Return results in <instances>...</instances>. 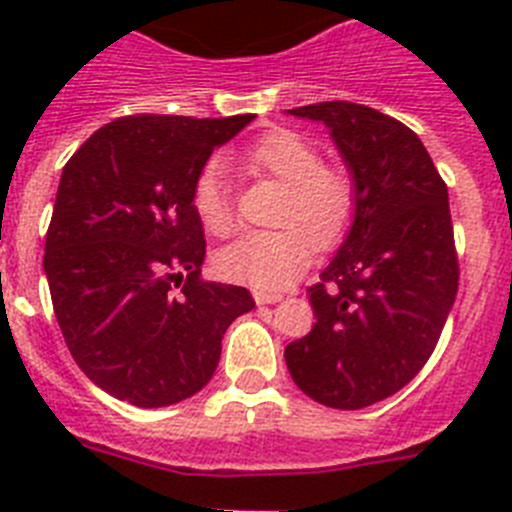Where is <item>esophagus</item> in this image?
<instances>
[{"label":"esophagus","mask_w":512,"mask_h":512,"mask_svg":"<svg viewBox=\"0 0 512 512\" xmlns=\"http://www.w3.org/2000/svg\"><path fill=\"white\" fill-rule=\"evenodd\" d=\"M253 300H256V305H274V302L282 300V295H279V292H264V289H256V292H253Z\"/></svg>","instance_id":"obj_1"}]
</instances>
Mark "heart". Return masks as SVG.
<instances>
[{
  "mask_svg": "<svg viewBox=\"0 0 512 512\" xmlns=\"http://www.w3.org/2000/svg\"><path fill=\"white\" fill-rule=\"evenodd\" d=\"M256 174L284 184L274 230H253L220 248L215 266L228 282L256 289H284L300 277L320 246L348 233L359 210V184L338 161H320L318 146L289 128H271L241 151ZM192 210L210 235L235 230V205L223 164L210 158L192 182Z\"/></svg>",
  "mask_w": 512,
  "mask_h": 512,
  "instance_id": "obj_1",
  "label": "heart"
}]
</instances>
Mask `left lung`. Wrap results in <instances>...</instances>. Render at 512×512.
<instances>
[{
  "label": "left lung",
  "mask_w": 512,
  "mask_h": 512,
  "mask_svg": "<svg viewBox=\"0 0 512 512\" xmlns=\"http://www.w3.org/2000/svg\"><path fill=\"white\" fill-rule=\"evenodd\" d=\"M289 112L328 125L359 184V210L336 259L307 287L315 325L284 359L320 405L369 408L423 369L456 300L449 189L395 117L338 99Z\"/></svg>",
  "instance_id": "obj_1"
}]
</instances>
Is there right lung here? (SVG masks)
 I'll list each match as a JSON object with an SVG mask.
<instances>
[{
	"mask_svg": "<svg viewBox=\"0 0 512 512\" xmlns=\"http://www.w3.org/2000/svg\"><path fill=\"white\" fill-rule=\"evenodd\" d=\"M253 115H128L63 166L43 269L63 341L97 387L166 408L215 374L251 292L202 279L205 230L192 182Z\"/></svg>",
	"mask_w": 512,
	"mask_h": 512,
	"instance_id": "1",
	"label": "right lung"
}]
</instances>
